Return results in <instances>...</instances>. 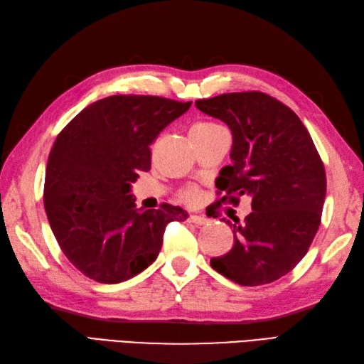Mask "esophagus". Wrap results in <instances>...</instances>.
<instances>
[{"mask_svg":"<svg viewBox=\"0 0 364 364\" xmlns=\"http://www.w3.org/2000/svg\"><path fill=\"white\" fill-rule=\"evenodd\" d=\"M188 220L193 224H196V225H205L208 223V219L205 216H200V215H191L188 218Z\"/></svg>","mask_w":364,"mask_h":364,"instance_id":"obj_1","label":"esophagus"}]
</instances>
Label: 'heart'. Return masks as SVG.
Instances as JSON below:
<instances>
[{
    "label": "heart",
    "instance_id": "b5f03b06",
    "mask_svg": "<svg viewBox=\"0 0 364 364\" xmlns=\"http://www.w3.org/2000/svg\"><path fill=\"white\" fill-rule=\"evenodd\" d=\"M220 131H225V129L215 122H199L191 128L190 136H210V134H216V132H220ZM182 199L188 203L196 202L199 199V190L194 187L183 190Z\"/></svg>",
    "mask_w": 364,
    "mask_h": 364
}]
</instances>
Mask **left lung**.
<instances>
[{"mask_svg": "<svg viewBox=\"0 0 364 364\" xmlns=\"http://www.w3.org/2000/svg\"><path fill=\"white\" fill-rule=\"evenodd\" d=\"M198 109L232 131V165L216 188L237 203L252 198L244 223L233 228L235 245L211 258L218 273L241 286H262L284 277L304 258L321 223L326 173L309 131L289 106L258 92H230L196 102Z\"/></svg>", "mask_w": 364, "mask_h": 364, "instance_id": "1", "label": "left lung"}]
</instances>
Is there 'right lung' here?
<instances>
[{
  "instance_id": "right-lung-1",
  "label": "right lung",
  "mask_w": 364,
  "mask_h": 364,
  "mask_svg": "<svg viewBox=\"0 0 364 364\" xmlns=\"http://www.w3.org/2000/svg\"><path fill=\"white\" fill-rule=\"evenodd\" d=\"M191 102L111 95L78 112L57 136L44 177V210L60 249L102 284L144 272L162 249L166 224L187 219L162 203L139 210L131 183L151 168L153 144Z\"/></svg>"
}]
</instances>
